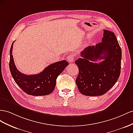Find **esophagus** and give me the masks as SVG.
<instances>
[{
	"label": "esophagus",
	"mask_w": 133,
	"mask_h": 133,
	"mask_svg": "<svg viewBox=\"0 0 133 133\" xmlns=\"http://www.w3.org/2000/svg\"><path fill=\"white\" fill-rule=\"evenodd\" d=\"M75 59V56L74 55L71 54L67 57V60L70 62H72Z\"/></svg>",
	"instance_id": "1"
}]
</instances>
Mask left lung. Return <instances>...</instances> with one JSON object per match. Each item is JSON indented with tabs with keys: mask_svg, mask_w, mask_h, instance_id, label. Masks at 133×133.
<instances>
[{
	"mask_svg": "<svg viewBox=\"0 0 133 133\" xmlns=\"http://www.w3.org/2000/svg\"><path fill=\"white\" fill-rule=\"evenodd\" d=\"M102 42L89 46L75 61L79 70L76 83L79 91L86 96H101L107 93L119 79L121 50L114 32L104 30ZM103 59L100 63L94 62Z\"/></svg>",
	"mask_w": 133,
	"mask_h": 133,
	"instance_id": "8db88e82",
	"label": "left lung"
}]
</instances>
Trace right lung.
Masks as SVG:
<instances>
[{"label":"right lung","instance_id":"1","mask_svg":"<svg viewBox=\"0 0 133 133\" xmlns=\"http://www.w3.org/2000/svg\"><path fill=\"white\" fill-rule=\"evenodd\" d=\"M13 43L10 50L9 69L16 83L29 95L44 96L52 93L55 88L57 78L69 64L68 62L62 60L52 63L36 75H24L19 71L15 65L12 55Z\"/></svg>","mask_w":133,"mask_h":133}]
</instances>
